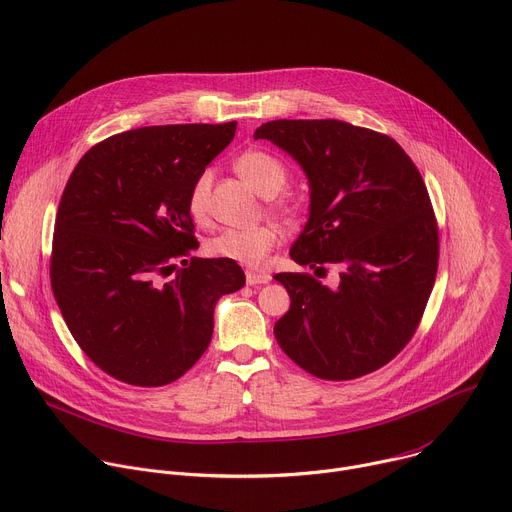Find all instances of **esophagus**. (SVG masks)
<instances>
[{
    "label": "esophagus",
    "mask_w": 512,
    "mask_h": 512,
    "mask_svg": "<svg viewBox=\"0 0 512 512\" xmlns=\"http://www.w3.org/2000/svg\"><path fill=\"white\" fill-rule=\"evenodd\" d=\"M271 275L269 273H261V271H247V283L249 285H261V283H269Z\"/></svg>",
    "instance_id": "obj_1"
}]
</instances>
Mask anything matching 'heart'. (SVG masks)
Segmentation results:
<instances>
[{
    "instance_id": "b5f03b06",
    "label": "heart",
    "mask_w": 512,
    "mask_h": 512,
    "mask_svg": "<svg viewBox=\"0 0 512 512\" xmlns=\"http://www.w3.org/2000/svg\"><path fill=\"white\" fill-rule=\"evenodd\" d=\"M235 170L239 176L259 194L273 196L277 194L287 182L285 166L263 150H247L235 160ZM210 188H212V172H200L190 190H188V212L194 221L202 223L208 218L210 212ZM271 208L285 218L294 216V208L287 202H273ZM279 231L273 225H257L247 229H225L214 235L206 243V251L212 257H221L227 261H235L245 267H259L265 263L267 255L277 247Z\"/></svg>"
}]
</instances>
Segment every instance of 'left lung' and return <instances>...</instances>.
<instances>
[{"instance_id": "1", "label": "left lung", "mask_w": 512, "mask_h": 512, "mask_svg": "<svg viewBox=\"0 0 512 512\" xmlns=\"http://www.w3.org/2000/svg\"><path fill=\"white\" fill-rule=\"evenodd\" d=\"M310 182V218L289 257L326 273H277L291 298L275 322L281 350L326 381H350L393 360L415 334L433 289L440 237L423 178L385 133L338 119H277L255 131Z\"/></svg>"}]
</instances>
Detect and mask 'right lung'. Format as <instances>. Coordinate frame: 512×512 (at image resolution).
Masks as SVG:
<instances>
[{"label":"right lung","instance_id":"obj_1","mask_svg":"<svg viewBox=\"0 0 512 512\" xmlns=\"http://www.w3.org/2000/svg\"><path fill=\"white\" fill-rule=\"evenodd\" d=\"M235 129L237 121L123 131L93 145L66 182L52 294L72 338L121 383L180 379L210 344L218 298L245 285L235 261L190 257L198 241L186 204L194 178Z\"/></svg>","mask_w":512,"mask_h":512}]
</instances>
